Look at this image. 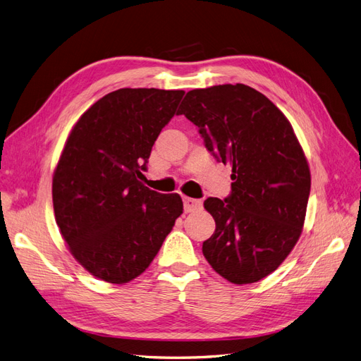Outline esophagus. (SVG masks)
<instances>
[{
	"mask_svg": "<svg viewBox=\"0 0 361 361\" xmlns=\"http://www.w3.org/2000/svg\"><path fill=\"white\" fill-rule=\"evenodd\" d=\"M202 200L197 199H191V197H183V209L185 212H192V211H197L202 207Z\"/></svg>",
	"mask_w": 361,
	"mask_h": 361,
	"instance_id": "1",
	"label": "esophagus"
}]
</instances>
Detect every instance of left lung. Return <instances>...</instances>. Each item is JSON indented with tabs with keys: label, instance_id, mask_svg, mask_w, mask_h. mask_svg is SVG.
I'll use <instances>...</instances> for the list:
<instances>
[{
	"label": "left lung",
	"instance_id": "8db88e82",
	"mask_svg": "<svg viewBox=\"0 0 361 361\" xmlns=\"http://www.w3.org/2000/svg\"><path fill=\"white\" fill-rule=\"evenodd\" d=\"M179 114L199 128L206 149L232 167V192L209 197L215 220L203 256L235 285L259 281L288 257L302 232L310 170L289 120L245 84L187 93Z\"/></svg>",
	"mask_w": 361,
	"mask_h": 361
}]
</instances>
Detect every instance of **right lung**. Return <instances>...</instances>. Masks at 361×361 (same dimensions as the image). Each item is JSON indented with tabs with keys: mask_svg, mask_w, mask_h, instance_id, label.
Masks as SVG:
<instances>
[{
	"mask_svg": "<svg viewBox=\"0 0 361 361\" xmlns=\"http://www.w3.org/2000/svg\"><path fill=\"white\" fill-rule=\"evenodd\" d=\"M183 94L118 89L72 129L54 171V212L71 253L96 279L123 285L138 277L183 211L179 194H159L141 180Z\"/></svg>",
	"mask_w": 361,
	"mask_h": 361,
	"instance_id": "add662e5",
	"label": "right lung"
}]
</instances>
